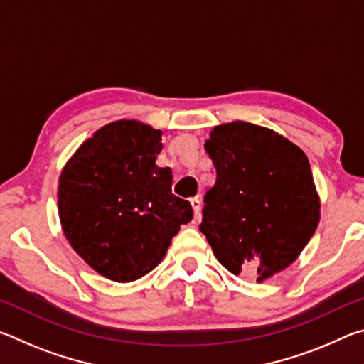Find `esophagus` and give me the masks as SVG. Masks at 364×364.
I'll list each match as a JSON object with an SVG mask.
<instances>
[{"mask_svg": "<svg viewBox=\"0 0 364 364\" xmlns=\"http://www.w3.org/2000/svg\"><path fill=\"white\" fill-rule=\"evenodd\" d=\"M189 202H191V205H193V208H194V215H196V217H199V213H200V199H199V197H191Z\"/></svg>", "mask_w": 364, "mask_h": 364, "instance_id": "esophagus-1", "label": "esophagus"}]
</instances>
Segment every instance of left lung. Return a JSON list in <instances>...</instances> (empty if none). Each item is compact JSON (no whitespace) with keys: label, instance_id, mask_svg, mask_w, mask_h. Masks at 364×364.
Masks as SVG:
<instances>
[{"label":"left lung","instance_id":"obj_1","mask_svg":"<svg viewBox=\"0 0 364 364\" xmlns=\"http://www.w3.org/2000/svg\"><path fill=\"white\" fill-rule=\"evenodd\" d=\"M204 147L217 180L204 196L199 230L228 271L268 279L316 231L319 199L310 162L289 139L247 122L215 127Z\"/></svg>","mask_w":364,"mask_h":364}]
</instances>
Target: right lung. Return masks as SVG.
I'll list each match as a JSON object with an SVG mask.
<instances>
[{
  "label": "right lung",
  "mask_w": 364,
  "mask_h": 364,
  "mask_svg": "<svg viewBox=\"0 0 364 364\" xmlns=\"http://www.w3.org/2000/svg\"><path fill=\"white\" fill-rule=\"evenodd\" d=\"M160 151V130L112 122L86 139L60 173L58 204L67 241L104 278H143L193 220L189 202L171 193V170L157 167Z\"/></svg>",
  "instance_id": "1"
}]
</instances>
